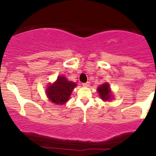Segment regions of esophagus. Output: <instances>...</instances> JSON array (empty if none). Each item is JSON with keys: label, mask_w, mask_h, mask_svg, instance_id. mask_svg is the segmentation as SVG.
<instances>
[{"label": "esophagus", "mask_w": 156, "mask_h": 156, "mask_svg": "<svg viewBox=\"0 0 156 156\" xmlns=\"http://www.w3.org/2000/svg\"><path fill=\"white\" fill-rule=\"evenodd\" d=\"M89 85H90V83H89V82H87V83H83V87H88Z\"/></svg>", "instance_id": "esophagus-1"}]
</instances>
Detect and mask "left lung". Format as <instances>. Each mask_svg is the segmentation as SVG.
Masks as SVG:
<instances>
[{
    "label": "left lung",
    "mask_w": 156,
    "mask_h": 156,
    "mask_svg": "<svg viewBox=\"0 0 156 156\" xmlns=\"http://www.w3.org/2000/svg\"><path fill=\"white\" fill-rule=\"evenodd\" d=\"M98 92L101 99L104 101L112 100V94L110 90V86L108 83L101 84L98 88Z\"/></svg>",
    "instance_id": "obj_1"
}]
</instances>
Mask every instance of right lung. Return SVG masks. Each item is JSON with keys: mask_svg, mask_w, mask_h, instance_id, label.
Returning <instances> with one entry per match:
<instances>
[{"mask_svg": "<svg viewBox=\"0 0 156 156\" xmlns=\"http://www.w3.org/2000/svg\"><path fill=\"white\" fill-rule=\"evenodd\" d=\"M76 87V83L68 80L65 76H61L57 78L54 83L49 84L46 89V94L52 103L63 105L69 101L71 93Z\"/></svg>", "mask_w": 156, "mask_h": 156, "instance_id": "right-lung-1", "label": "right lung"}]
</instances>
